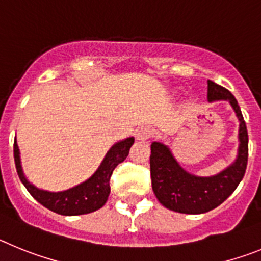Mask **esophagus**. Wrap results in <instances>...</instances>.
<instances>
[{
  "label": "esophagus",
  "mask_w": 261,
  "mask_h": 261,
  "mask_svg": "<svg viewBox=\"0 0 261 261\" xmlns=\"http://www.w3.org/2000/svg\"><path fill=\"white\" fill-rule=\"evenodd\" d=\"M151 135H153V130L149 126H141L136 132V140L137 141H146V140L151 137Z\"/></svg>",
  "instance_id": "1"
}]
</instances>
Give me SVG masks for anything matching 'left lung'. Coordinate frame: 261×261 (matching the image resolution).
<instances>
[{
	"instance_id": "left-lung-1",
	"label": "left lung",
	"mask_w": 261,
	"mask_h": 261,
	"mask_svg": "<svg viewBox=\"0 0 261 261\" xmlns=\"http://www.w3.org/2000/svg\"><path fill=\"white\" fill-rule=\"evenodd\" d=\"M208 100H229L239 120V147L235 162L213 176L187 172L162 142L151 144V187L165 208L177 213L201 214L222 204L243 179L248 158V133L237 99L229 90L208 81Z\"/></svg>"
}]
</instances>
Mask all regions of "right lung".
Returning a JSON list of instances; mask_svg holds the SVG:
<instances>
[{
  "label": "right lung",
  "instance_id": "obj_1",
  "mask_svg": "<svg viewBox=\"0 0 261 261\" xmlns=\"http://www.w3.org/2000/svg\"><path fill=\"white\" fill-rule=\"evenodd\" d=\"M133 142H135L133 137L116 142L106 154L103 162L94 172L93 176L89 177L84 183L66 191H61V192H48L44 190H39L27 180L23 174L22 165H20L19 147H18L17 140L14 141V161H15V167H17L20 181L36 201L61 216H80V214H87L98 211L106 204L111 192V175L114 172L115 167L128 156L129 149Z\"/></svg>",
  "mask_w": 261,
  "mask_h": 261
}]
</instances>
